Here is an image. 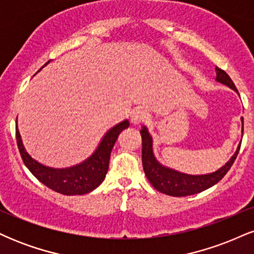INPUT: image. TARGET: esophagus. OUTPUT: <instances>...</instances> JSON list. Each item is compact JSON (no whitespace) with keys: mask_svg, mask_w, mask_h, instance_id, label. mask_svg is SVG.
Here are the masks:
<instances>
[{"mask_svg":"<svg viewBox=\"0 0 254 254\" xmlns=\"http://www.w3.org/2000/svg\"><path fill=\"white\" fill-rule=\"evenodd\" d=\"M148 119V113L143 110H136L131 113V123L138 125Z\"/></svg>","mask_w":254,"mask_h":254,"instance_id":"obj_1","label":"esophagus"}]
</instances>
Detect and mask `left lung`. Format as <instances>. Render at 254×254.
<instances>
[{"label":"left lung","mask_w":254,"mask_h":254,"mask_svg":"<svg viewBox=\"0 0 254 254\" xmlns=\"http://www.w3.org/2000/svg\"><path fill=\"white\" fill-rule=\"evenodd\" d=\"M216 70V81L226 86L230 87L238 93L237 87L233 83L232 78L228 76L226 71L220 68H215ZM243 122V132H244V118ZM142 136V165L147 179L157 191L162 193L168 194L173 197H185L191 196V194L199 193L206 189L211 188L215 184L220 182L222 178L226 176L227 172L230 170L232 165L234 164L237 159L239 150H240V144H239L237 151L234 155L230 157V160L226 165L222 166L220 170L212 172L209 174H200V176H191V174H185L182 172H178L172 168L165 167L160 164L155 159L153 153V138H151L149 131L145 127L141 130Z\"/></svg>","instance_id":"left-lung-1"}]
</instances>
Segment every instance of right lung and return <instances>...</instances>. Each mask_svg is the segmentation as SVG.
Returning <instances> with one entry per match:
<instances>
[{"label": "right lung", "mask_w": 254, "mask_h": 254, "mask_svg": "<svg viewBox=\"0 0 254 254\" xmlns=\"http://www.w3.org/2000/svg\"><path fill=\"white\" fill-rule=\"evenodd\" d=\"M129 121L125 119V121L111 127L105 133L100 144L98 145L97 149L88 159L84 160L81 164L68 168H51L39 164L36 160L32 159L27 151L25 150L21 136H20L19 129H17V124L15 135L17 148L21 154L22 161L31 173L51 190L56 191L58 193L65 194V196H74V194L88 193L104 182L107 170H109L110 156L113 145L117 141L119 133L124 129L129 127Z\"/></svg>", "instance_id": "1"}]
</instances>
